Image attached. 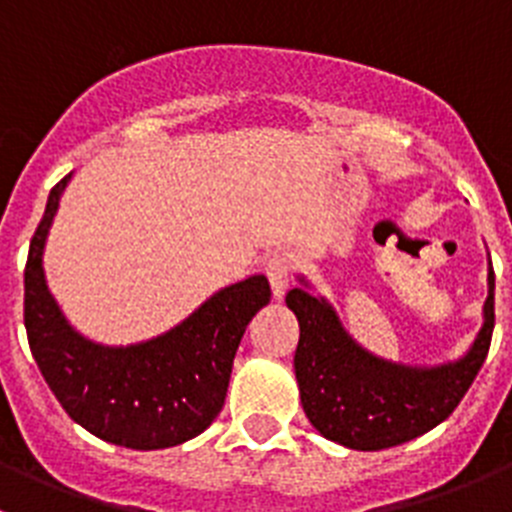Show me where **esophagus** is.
Returning a JSON list of instances; mask_svg holds the SVG:
<instances>
[{"label": "esophagus", "mask_w": 512, "mask_h": 512, "mask_svg": "<svg viewBox=\"0 0 512 512\" xmlns=\"http://www.w3.org/2000/svg\"><path fill=\"white\" fill-rule=\"evenodd\" d=\"M289 271H292V261H289L287 253H274V256L266 259V277H269V284L277 300H282L284 292H287Z\"/></svg>", "instance_id": "1"}]
</instances>
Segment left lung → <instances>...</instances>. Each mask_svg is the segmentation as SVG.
I'll return each instance as SVG.
<instances>
[{"mask_svg":"<svg viewBox=\"0 0 512 512\" xmlns=\"http://www.w3.org/2000/svg\"><path fill=\"white\" fill-rule=\"evenodd\" d=\"M287 307L300 323L295 377L312 428L346 449L382 451L423 436L449 418L490 351L495 271H487L482 328L461 356L441 364H405L372 354L343 325L328 297L297 274Z\"/></svg>","mask_w":512,"mask_h":512,"instance_id":"8db88e82","label":"left lung"}]
</instances>
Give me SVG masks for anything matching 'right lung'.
<instances>
[{
	"mask_svg": "<svg viewBox=\"0 0 512 512\" xmlns=\"http://www.w3.org/2000/svg\"><path fill=\"white\" fill-rule=\"evenodd\" d=\"M71 176L48 194L25 266V328L38 369L61 408L92 436L135 451L200 436L225 405L233 359L248 323L269 305L264 274L217 289L158 336L102 343L71 325L45 279L43 253Z\"/></svg>",
	"mask_w": 512,
	"mask_h": 512,
	"instance_id": "add662e5",
	"label": "right lung"
}]
</instances>
